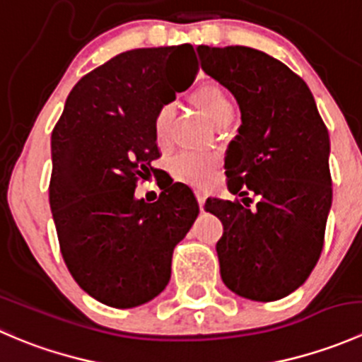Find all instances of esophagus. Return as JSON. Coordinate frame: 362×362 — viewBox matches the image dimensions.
Returning a JSON list of instances; mask_svg holds the SVG:
<instances>
[{"label": "esophagus", "mask_w": 362, "mask_h": 362, "mask_svg": "<svg viewBox=\"0 0 362 362\" xmlns=\"http://www.w3.org/2000/svg\"><path fill=\"white\" fill-rule=\"evenodd\" d=\"M196 199H198L199 208H203L204 202H206V194H204V192H202V191H196Z\"/></svg>", "instance_id": "1"}]
</instances>
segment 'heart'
Masks as SVG:
<instances>
[{"label": "heart", "mask_w": 362, "mask_h": 362, "mask_svg": "<svg viewBox=\"0 0 362 362\" xmlns=\"http://www.w3.org/2000/svg\"><path fill=\"white\" fill-rule=\"evenodd\" d=\"M192 107L210 119L215 126H226L233 117V101L224 87L217 82L199 83L189 96ZM154 140L160 148H168L171 144V129H173V119L171 110L168 107L160 108L154 119ZM218 158L215 156H194L180 154L170 164V171L178 182L192 185V187H204L215 178L218 170Z\"/></svg>", "instance_id": "b5f03b06"}]
</instances>
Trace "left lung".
Here are the masks:
<instances>
[{"label": "left lung", "mask_w": 362, "mask_h": 362, "mask_svg": "<svg viewBox=\"0 0 362 362\" xmlns=\"http://www.w3.org/2000/svg\"><path fill=\"white\" fill-rule=\"evenodd\" d=\"M198 54L203 71L242 112L226 177L243 204L204 203L224 226L217 242L222 282L252 301H276L305 284L322 252L333 202L329 133L308 86L275 57L238 45H202Z\"/></svg>", "instance_id": "8db88e82"}]
</instances>
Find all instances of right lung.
<instances>
[{
    "instance_id": "obj_1",
    "label": "right lung",
    "mask_w": 362,
    "mask_h": 362,
    "mask_svg": "<svg viewBox=\"0 0 362 362\" xmlns=\"http://www.w3.org/2000/svg\"><path fill=\"white\" fill-rule=\"evenodd\" d=\"M198 73L191 45L134 49L87 73L50 138L49 202L75 282L103 305L133 308L163 293L173 249L199 214L184 184L134 198L159 158L154 119Z\"/></svg>"
}]
</instances>
